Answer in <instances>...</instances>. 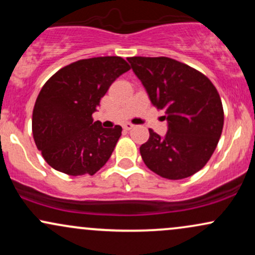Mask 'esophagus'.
I'll return each mask as SVG.
<instances>
[{"label":"esophagus","mask_w":255,"mask_h":255,"mask_svg":"<svg viewBox=\"0 0 255 255\" xmlns=\"http://www.w3.org/2000/svg\"><path fill=\"white\" fill-rule=\"evenodd\" d=\"M133 127H134V125L129 124V122H127V124H125V125H124V128H125L126 130H130L131 128H133Z\"/></svg>","instance_id":"1"}]
</instances>
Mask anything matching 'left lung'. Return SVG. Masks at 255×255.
Listing matches in <instances>:
<instances>
[{"mask_svg":"<svg viewBox=\"0 0 255 255\" xmlns=\"http://www.w3.org/2000/svg\"><path fill=\"white\" fill-rule=\"evenodd\" d=\"M151 103L164 110L168 131L150 130L140 154L150 170L181 180L203 169L215 152L224 125V111L215 85L206 75L169 57H128Z\"/></svg>","mask_w":255,"mask_h":255,"instance_id":"8db88e82","label":"left lung"}]
</instances>
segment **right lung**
Segmentation results:
<instances>
[{"label": "right lung", "mask_w": 255, "mask_h": 255, "mask_svg": "<svg viewBox=\"0 0 255 255\" xmlns=\"http://www.w3.org/2000/svg\"><path fill=\"white\" fill-rule=\"evenodd\" d=\"M130 66L120 56L79 60L44 84L32 114L37 148L55 170L95 175L108 162L122 127L103 128L92 114L110 85Z\"/></svg>", "instance_id": "add662e5"}]
</instances>
